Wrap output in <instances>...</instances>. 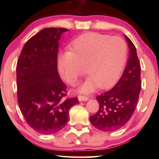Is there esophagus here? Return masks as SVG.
Wrapping results in <instances>:
<instances>
[{
    "label": "esophagus",
    "instance_id": "1",
    "mask_svg": "<svg viewBox=\"0 0 159 159\" xmlns=\"http://www.w3.org/2000/svg\"><path fill=\"white\" fill-rule=\"evenodd\" d=\"M89 99V98L86 96H82V95H79V100L80 102H83V101H88Z\"/></svg>",
    "mask_w": 159,
    "mask_h": 159
}]
</instances>
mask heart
<instances>
[{
  "label": "heart",
  "instance_id": "b5f03b06",
  "mask_svg": "<svg viewBox=\"0 0 159 159\" xmlns=\"http://www.w3.org/2000/svg\"><path fill=\"white\" fill-rule=\"evenodd\" d=\"M127 45L118 36L88 33L78 37L69 47V52L61 54L58 66L63 79L74 84L85 73L90 77L79 86V93L88 94L99 85H112L123 68Z\"/></svg>",
  "mask_w": 159,
  "mask_h": 159
}]
</instances>
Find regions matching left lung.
<instances>
[{
  "label": "left lung",
  "mask_w": 159,
  "mask_h": 159,
  "mask_svg": "<svg viewBox=\"0 0 159 159\" xmlns=\"http://www.w3.org/2000/svg\"><path fill=\"white\" fill-rule=\"evenodd\" d=\"M129 48L127 64L114 88L97 97L99 110L90 116L94 127L104 132L118 130L130 119L138 104L141 90V67L134 44L125 36Z\"/></svg>",
  "instance_id": "1"
}]
</instances>
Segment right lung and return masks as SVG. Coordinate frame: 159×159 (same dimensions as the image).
<instances>
[{
	"label": "right lung",
	"instance_id": "add662e5",
	"mask_svg": "<svg viewBox=\"0 0 159 159\" xmlns=\"http://www.w3.org/2000/svg\"><path fill=\"white\" fill-rule=\"evenodd\" d=\"M63 28H45L24 45L17 64V100L26 123L38 133H57L66 125L77 98L64 99L66 85L57 71Z\"/></svg>",
	"mask_w": 159,
	"mask_h": 159
}]
</instances>
